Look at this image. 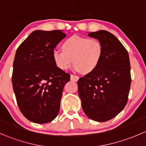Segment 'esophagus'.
<instances>
[{
    "label": "esophagus",
    "mask_w": 146,
    "mask_h": 146,
    "mask_svg": "<svg viewBox=\"0 0 146 146\" xmlns=\"http://www.w3.org/2000/svg\"><path fill=\"white\" fill-rule=\"evenodd\" d=\"M79 79V77L77 76H75V75L71 74L70 75V80H73V81H78Z\"/></svg>",
    "instance_id": "1"
}]
</instances>
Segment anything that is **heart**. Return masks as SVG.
<instances>
[{
	"label": "heart",
	"instance_id": "1",
	"mask_svg": "<svg viewBox=\"0 0 146 146\" xmlns=\"http://www.w3.org/2000/svg\"><path fill=\"white\" fill-rule=\"evenodd\" d=\"M61 50H54V64L61 70H67L72 62L76 71L89 73L99 66L103 56L102 44L98 39L85 36H70L61 44Z\"/></svg>",
	"mask_w": 146,
	"mask_h": 146
}]
</instances>
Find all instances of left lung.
<instances>
[{"label":"left lung","instance_id":"left-lung-1","mask_svg":"<svg viewBox=\"0 0 146 146\" xmlns=\"http://www.w3.org/2000/svg\"><path fill=\"white\" fill-rule=\"evenodd\" d=\"M103 46L100 63L94 71L78 81L82 108L96 121H107L123 110L128 101L131 78L128 51L119 40L105 30L90 32Z\"/></svg>","mask_w":146,"mask_h":146}]
</instances>
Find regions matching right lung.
<instances>
[{
    "mask_svg": "<svg viewBox=\"0 0 146 146\" xmlns=\"http://www.w3.org/2000/svg\"><path fill=\"white\" fill-rule=\"evenodd\" d=\"M66 36L61 30L34 31L16 51L13 90L22 114L34 123L51 121L59 111L70 76L56 66L52 52Z\"/></svg>",
    "mask_w": 146,
    "mask_h": 146,
    "instance_id": "obj_1",
    "label": "right lung"
}]
</instances>
